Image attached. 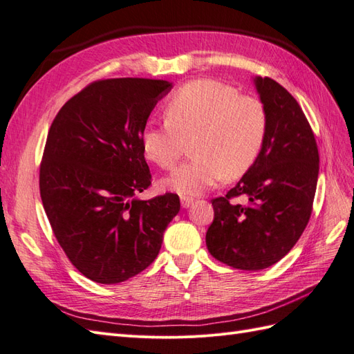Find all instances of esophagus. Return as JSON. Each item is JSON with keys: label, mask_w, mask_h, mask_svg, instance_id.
<instances>
[{"label": "esophagus", "mask_w": 354, "mask_h": 354, "mask_svg": "<svg viewBox=\"0 0 354 354\" xmlns=\"http://www.w3.org/2000/svg\"><path fill=\"white\" fill-rule=\"evenodd\" d=\"M194 203V198L192 197H180V205H183V207H189Z\"/></svg>", "instance_id": "obj_1"}]
</instances>
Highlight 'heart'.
I'll return each mask as SVG.
<instances>
[{
    "mask_svg": "<svg viewBox=\"0 0 354 354\" xmlns=\"http://www.w3.org/2000/svg\"><path fill=\"white\" fill-rule=\"evenodd\" d=\"M167 121L143 127L142 149L161 169H171L192 142L193 158L162 180L183 196H197L224 176L238 179L254 165L266 136V112L257 98L215 79L180 86L166 103Z\"/></svg>",
    "mask_w": 354,
    "mask_h": 354,
    "instance_id": "1",
    "label": "heart"
}]
</instances>
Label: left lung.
Returning <instances> with one entry per match:
<instances>
[{"label": "left lung", "instance_id": "8db88e82", "mask_svg": "<svg viewBox=\"0 0 354 354\" xmlns=\"http://www.w3.org/2000/svg\"><path fill=\"white\" fill-rule=\"evenodd\" d=\"M252 80L268 120L263 147L225 197L214 198L206 232L212 257L242 270L266 269L295 247L310 221L319 178V149L301 106L274 79ZM238 195L249 205L232 204Z\"/></svg>", "mask_w": 354, "mask_h": 354}]
</instances>
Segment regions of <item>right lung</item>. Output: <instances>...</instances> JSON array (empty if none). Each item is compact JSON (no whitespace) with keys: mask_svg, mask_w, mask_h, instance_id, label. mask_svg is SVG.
<instances>
[{"mask_svg":"<svg viewBox=\"0 0 354 354\" xmlns=\"http://www.w3.org/2000/svg\"><path fill=\"white\" fill-rule=\"evenodd\" d=\"M167 80L106 79L61 107L40 165V196L66 256L86 278L118 284L158 256L179 212L174 193L140 201L151 185L140 136Z\"/></svg>","mask_w":354,"mask_h":354,"instance_id":"obj_1","label":"right lung"}]
</instances>
